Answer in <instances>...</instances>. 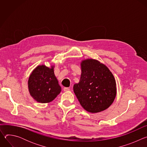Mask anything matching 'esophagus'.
Here are the masks:
<instances>
[{"instance_id":"1","label":"esophagus","mask_w":147,"mask_h":147,"mask_svg":"<svg viewBox=\"0 0 147 147\" xmlns=\"http://www.w3.org/2000/svg\"><path fill=\"white\" fill-rule=\"evenodd\" d=\"M63 91H65V92H66V91H70V88H66V87H65V88H63Z\"/></svg>"}]
</instances>
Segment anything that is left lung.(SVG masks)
Returning <instances> with one entry per match:
<instances>
[{"label":"left lung","mask_w":147,"mask_h":147,"mask_svg":"<svg viewBox=\"0 0 147 147\" xmlns=\"http://www.w3.org/2000/svg\"><path fill=\"white\" fill-rule=\"evenodd\" d=\"M79 83L73 86L82 107L91 113H97L108 108L116 95L115 78L103 64L94 59L83 60Z\"/></svg>","instance_id":"1"}]
</instances>
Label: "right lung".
Instances as JSON below:
<instances>
[{
    "instance_id": "obj_1",
    "label": "right lung",
    "mask_w": 147,
    "mask_h": 147,
    "mask_svg": "<svg viewBox=\"0 0 147 147\" xmlns=\"http://www.w3.org/2000/svg\"><path fill=\"white\" fill-rule=\"evenodd\" d=\"M28 84L31 96L37 102L43 103L52 101L61 91L53 67L37 66L31 74Z\"/></svg>"
}]
</instances>
